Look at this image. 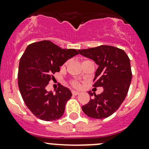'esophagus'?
Returning <instances> with one entry per match:
<instances>
[{"mask_svg":"<svg viewBox=\"0 0 149 149\" xmlns=\"http://www.w3.org/2000/svg\"><path fill=\"white\" fill-rule=\"evenodd\" d=\"M72 94H73V95H77L79 94V92L76 91H72Z\"/></svg>","mask_w":149,"mask_h":149,"instance_id":"esophagus-1","label":"esophagus"}]
</instances>
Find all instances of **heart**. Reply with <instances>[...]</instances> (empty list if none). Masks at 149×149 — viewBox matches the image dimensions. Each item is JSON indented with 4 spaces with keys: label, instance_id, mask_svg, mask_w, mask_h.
I'll list each match as a JSON object with an SVG mask.
<instances>
[{
    "label": "heart",
    "instance_id": "obj_1",
    "mask_svg": "<svg viewBox=\"0 0 149 149\" xmlns=\"http://www.w3.org/2000/svg\"><path fill=\"white\" fill-rule=\"evenodd\" d=\"M71 84L75 87H78L79 86V83L76 81H73L71 82Z\"/></svg>",
    "mask_w": 149,
    "mask_h": 149
}]
</instances>
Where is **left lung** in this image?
I'll use <instances>...</instances> for the list:
<instances>
[{"mask_svg": "<svg viewBox=\"0 0 149 149\" xmlns=\"http://www.w3.org/2000/svg\"><path fill=\"white\" fill-rule=\"evenodd\" d=\"M78 51L98 65L93 86L103 88L101 94L93 93L94 96L82 106L83 111L91 118H107L118 110L128 93L132 79L129 58L123 50L111 46ZM88 94L93 95L91 91Z\"/></svg>", "mask_w": 149, "mask_h": 149, "instance_id": "1", "label": "left lung"}]
</instances>
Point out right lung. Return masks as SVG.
<instances>
[{
    "instance_id": "right-lung-1",
    "label": "right lung",
    "mask_w": 149,
    "mask_h": 149,
    "mask_svg": "<svg viewBox=\"0 0 149 149\" xmlns=\"http://www.w3.org/2000/svg\"><path fill=\"white\" fill-rule=\"evenodd\" d=\"M79 52L63 49L50 40L29 45L21 56L18 83L22 98L29 109L40 119L50 121L60 118L72 93L68 88L59 84L55 93L46 88L54 79L60 66Z\"/></svg>"
}]
</instances>
